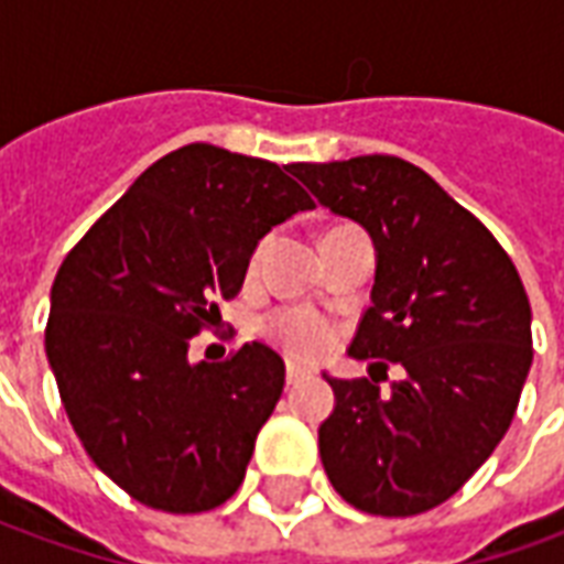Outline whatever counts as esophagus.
<instances>
[{"label": "esophagus", "instance_id": "34e87169", "mask_svg": "<svg viewBox=\"0 0 564 564\" xmlns=\"http://www.w3.org/2000/svg\"><path fill=\"white\" fill-rule=\"evenodd\" d=\"M310 376H312L310 367H300V364H294V360H288V367H285L288 384H297V381H303V378H310Z\"/></svg>", "mask_w": 564, "mask_h": 564}]
</instances>
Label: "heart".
<instances>
[{
    "instance_id": "b5f03b06",
    "label": "heart",
    "mask_w": 564,
    "mask_h": 564,
    "mask_svg": "<svg viewBox=\"0 0 564 564\" xmlns=\"http://www.w3.org/2000/svg\"><path fill=\"white\" fill-rule=\"evenodd\" d=\"M270 330L279 343L285 345L291 355L315 357L330 345V324L324 322L318 312L312 310H285L279 312Z\"/></svg>"
}]
</instances>
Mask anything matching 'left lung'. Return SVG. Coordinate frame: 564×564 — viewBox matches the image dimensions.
Wrapping results in <instances>:
<instances>
[{"label":"left lung","instance_id":"8db88e82","mask_svg":"<svg viewBox=\"0 0 564 564\" xmlns=\"http://www.w3.org/2000/svg\"><path fill=\"white\" fill-rule=\"evenodd\" d=\"M288 171L376 246L369 310L348 355L405 372L388 393L367 378L324 372L336 397L318 426L324 471L357 511H430L484 466L513 421L532 367L520 273L496 237L412 162L357 155Z\"/></svg>","mask_w":564,"mask_h":564}]
</instances>
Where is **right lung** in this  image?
Here are the masks:
<instances>
[{
    "label": "right lung",
    "instance_id": "1",
    "mask_svg": "<svg viewBox=\"0 0 564 564\" xmlns=\"http://www.w3.org/2000/svg\"><path fill=\"white\" fill-rule=\"evenodd\" d=\"M264 159L188 143L150 164L65 254L44 348L74 433L117 487L167 513L213 511L246 478L285 388L264 343L225 364L188 345L240 291L258 242L310 195Z\"/></svg>",
    "mask_w": 564,
    "mask_h": 564
}]
</instances>
